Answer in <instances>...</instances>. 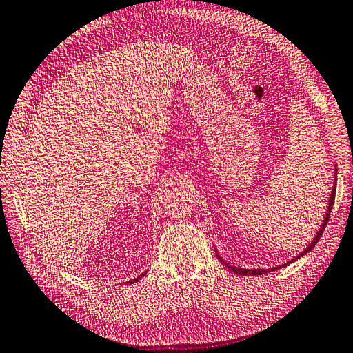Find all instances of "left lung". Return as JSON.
Masks as SVG:
<instances>
[{
  "label": "left lung",
  "mask_w": 353,
  "mask_h": 353,
  "mask_svg": "<svg viewBox=\"0 0 353 353\" xmlns=\"http://www.w3.org/2000/svg\"><path fill=\"white\" fill-rule=\"evenodd\" d=\"M335 176H336V168H335ZM335 193H336V177H335V185H333V188H332V194H330V199H329V207H327V213H325V217H324V221H323V223H321V228L318 230V233L315 234V238H313V241L309 243V247L304 248V252H303V253H299V254H298L296 258H294V259L288 261V262H285V264L279 265V267H274V268H267V270H264V268H259V270H256V268H241V267H233V265L227 264V262L221 258L219 253H216L217 259H219V261L222 262V264H225V265H227V267H228L230 270H232V272L238 273V274H252V276H258V274H264V273H268V272L278 270V268H284V267H287L288 264H292L293 261H296V259H299V258H303L304 254L309 253L310 250L316 245V242H318V241H319V238H321V236H323V232H324V230H325V225H327V222H329V216H330V213H332L333 202H335Z\"/></svg>",
  "instance_id": "8db88e82"
}]
</instances>
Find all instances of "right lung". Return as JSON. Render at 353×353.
<instances>
[{
	"mask_svg": "<svg viewBox=\"0 0 353 353\" xmlns=\"http://www.w3.org/2000/svg\"><path fill=\"white\" fill-rule=\"evenodd\" d=\"M146 273V272H145ZM145 273L143 274H140V276H137V278H134L132 281H130V284H134V283H137V281L140 279V278H142V276H145Z\"/></svg>",
	"mask_w": 353,
	"mask_h": 353,
	"instance_id": "add662e5",
	"label": "right lung"
}]
</instances>
